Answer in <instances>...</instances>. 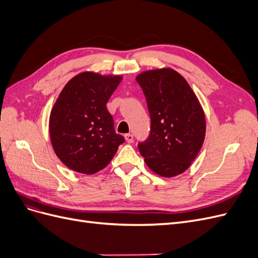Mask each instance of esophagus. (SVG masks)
Segmentation results:
<instances>
[{
	"instance_id": "34e87169",
	"label": "esophagus",
	"mask_w": 258,
	"mask_h": 258,
	"mask_svg": "<svg viewBox=\"0 0 258 258\" xmlns=\"http://www.w3.org/2000/svg\"><path fill=\"white\" fill-rule=\"evenodd\" d=\"M124 139H126V141H127L128 143H132V142H134V136H132L131 134L124 135Z\"/></svg>"
}]
</instances>
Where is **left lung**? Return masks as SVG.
Wrapping results in <instances>:
<instances>
[{
	"label": "left lung",
	"instance_id": "8db88e82",
	"mask_svg": "<svg viewBox=\"0 0 258 258\" xmlns=\"http://www.w3.org/2000/svg\"><path fill=\"white\" fill-rule=\"evenodd\" d=\"M136 80L151 115V134L138 144L156 174L173 177L196 159L206 137L205 112L184 77L173 69L150 70Z\"/></svg>",
	"mask_w": 258,
	"mask_h": 258
}]
</instances>
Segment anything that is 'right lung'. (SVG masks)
<instances>
[{"label": "right lung", "mask_w": 258, "mask_h": 258, "mask_svg": "<svg viewBox=\"0 0 258 258\" xmlns=\"http://www.w3.org/2000/svg\"><path fill=\"white\" fill-rule=\"evenodd\" d=\"M119 75L83 72L70 80L53 104L49 136L64 165L84 174L104 169L124 142L114 130L106 103L121 82Z\"/></svg>", "instance_id": "obj_1"}]
</instances>
